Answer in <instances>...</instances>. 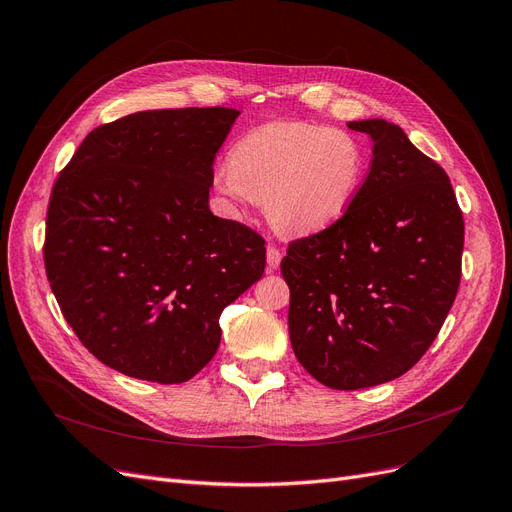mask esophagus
<instances>
[{
  "mask_svg": "<svg viewBox=\"0 0 512 512\" xmlns=\"http://www.w3.org/2000/svg\"><path fill=\"white\" fill-rule=\"evenodd\" d=\"M267 264H269L271 271L277 269L279 264H281V250L277 248L275 243H269V245H267Z\"/></svg>",
  "mask_w": 512,
  "mask_h": 512,
  "instance_id": "34e87169",
  "label": "esophagus"
}]
</instances>
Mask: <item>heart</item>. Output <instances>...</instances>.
Returning <instances> with one entry per match:
<instances>
[{
	"label": "heart",
	"mask_w": 512,
	"mask_h": 512,
	"mask_svg": "<svg viewBox=\"0 0 512 512\" xmlns=\"http://www.w3.org/2000/svg\"><path fill=\"white\" fill-rule=\"evenodd\" d=\"M365 168V147L351 132L269 121L235 142L214 185L233 206L264 199V212L279 231L313 235L351 208Z\"/></svg>",
	"instance_id": "obj_1"
}]
</instances>
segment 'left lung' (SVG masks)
Masks as SVG:
<instances>
[{
  "label": "left lung",
  "instance_id": "8db88e82",
  "mask_svg": "<svg viewBox=\"0 0 512 512\" xmlns=\"http://www.w3.org/2000/svg\"><path fill=\"white\" fill-rule=\"evenodd\" d=\"M374 142L346 214L281 260L290 340L336 391L395 380L437 338L462 275L464 220L445 170L384 119L351 121Z\"/></svg>",
  "mask_w": 512,
  "mask_h": 512
}]
</instances>
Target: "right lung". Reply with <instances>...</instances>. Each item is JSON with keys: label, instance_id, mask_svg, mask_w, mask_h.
<instances>
[{"label": "right lung", "instance_id": "obj_1", "mask_svg": "<svg viewBox=\"0 0 512 512\" xmlns=\"http://www.w3.org/2000/svg\"><path fill=\"white\" fill-rule=\"evenodd\" d=\"M239 111H140L94 128L48 203L50 288L81 344L113 370L191 380L220 313L267 264L264 239L210 212L214 157Z\"/></svg>", "mask_w": 512, "mask_h": 512}]
</instances>
